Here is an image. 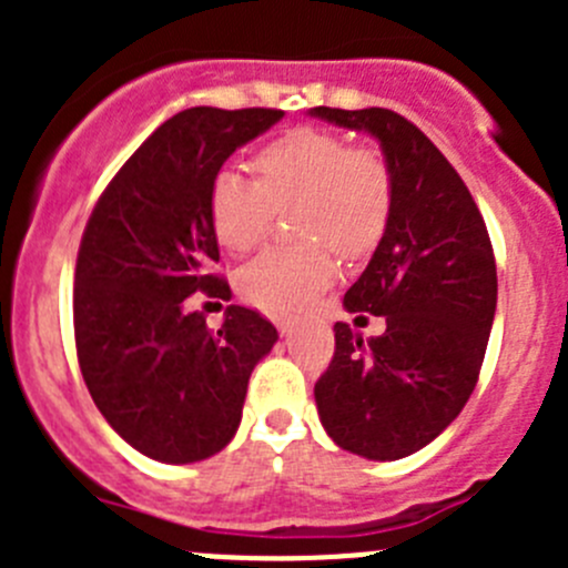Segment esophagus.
<instances>
[{
    "label": "esophagus",
    "instance_id": "esophagus-1",
    "mask_svg": "<svg viewBox=\"0 0 568 568\" xmlns=\"http://www.w3.org/2000/svg\"><path fill=\"white\" fill-rule=\"evenodd\" d=\"M274 321H277V329L283 332V335H291V332H294V326H296V318H291V316H280Z\"/></svg>",
    "mask_w": 568,
    "mask_h": 568
}]
</instances>
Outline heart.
<instances>
[{
  "instance_id": "1",
  "label": "heart",
  "mask_w": 568,
  "mask_h": 568,
  "mask_svg": "<svg viewBox=\"0 0 568 568\" xmlns=\"http://www.w3.org/2000/svg\"><path fill=\"white\" fill-rule=\"evenodd\" d=\"M257 181L236 168L216 170L209 183V222L227 252H247L266 236L277 209H288L305 242L272 247L239 272V291L272 313L302 311L335 277L337 247L363 255L385 233L393 181L385 159L326 129H294L255 153Z\"/></svg>"
}]
</instances>
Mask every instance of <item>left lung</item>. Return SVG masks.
Wrapping results in <instances>:
<instances>
[{
  "label": "left lung",
  "mask_w": 568,
  "mask_h": 568,
  "mask_svg": "<svg viewBox=\"0 0 568 568\" xmlns=\"http://www.w3.org/2000/svg\"><path fill=\"white\" fill-rule=\"evenodd\" d=\"M368 131L385 153L393 205L374 257L346 291L348 313L385 316L379 337L335 324V354L316 382L332 443L374 462L426 448L475 390L497 307L484 216L439 148L393 109H311Z\"/></svg>",
  "instance_id": "1"
}]
</instances>
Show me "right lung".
Returning <instances> with one entry per match:
<instances>
[{
	"mask_svg": "<svg viewBox=\"0 0 568 568\" xmlns=\"http://www.w3.org/2000/svg\"><path fill=\"white\" fill-rule=\"evenodd\" d=\"M280 109L192 106L164 120L109 181L84 227L73 332L84 385L109 426L164 464L220 454L242 423L250 374L277 343L272 321L231 305L216 332L183 311L194 291L227 300L209 183Z\"/></svg>",
	"mask_w": 568,
	"mask_h": 568,
	"instance_id": "right-lung-1",
	"label": "right lung"
}]
</instances>
